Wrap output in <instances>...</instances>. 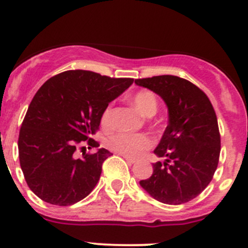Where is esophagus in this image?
<instances>
[{
	"instance_id": "1",
	"label": "esophagus",
	"mask_w": 248,
	"mask_h": 248,
	"mask_svg": "<svg viewBox=\"0 0 248 248\" xmlns=\"http://www.w3.org/2000/svg\"><path fill=\"white\" fill-rule=\"evenodd\" d=\"M122 157H124V158L127 161V163L129 164H134L137 162L136 158H132V157H128V156H122Z\"/></svg>"
}]
</instances>
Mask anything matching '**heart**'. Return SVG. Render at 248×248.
Wrapping results in <instances>:
<instances>
[{"mask_svg": "<svg viewBox=\"0 0 248 248\" xmlns=\"http://www.w3.org/2000/svg\"><path fill=\"white\" fill-rule=\"evenodd\" d=\"M132 104L145 116H152L156 114L158 104L156 96L151 91L142 90L132 97ZM101 124L104 128L111 126V107H107L102 112ZM154 141L149 136L137 133H124L119 132L107 139V146L112 151L128 157H139L152 146Z\"/></svg>", "mask_w": 248, "mask_h": 248, "instance_id": "b5f03b06", "label": "heart"}]
</instances>
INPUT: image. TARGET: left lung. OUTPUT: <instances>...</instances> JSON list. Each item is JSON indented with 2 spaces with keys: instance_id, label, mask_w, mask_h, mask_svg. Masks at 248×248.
<instances>
[{
  "instance_id": "1",
  "label": "left lung",
  "mask_w": 248,
  "mask_h": 248,
  "mask_svg": "<svg viewBox=\"0 0 248 248\" xmlns=\"http://www.w3.org/2000/svg\"><path fill=\"white\" fill-rule=\"evenodd\" d=\"M136 84L161 96L169 121L155 149L163 163L140 186L156 201L169 205L187 202L206 188L218 166L221 137L216 112L206 94L191 81L175 76L137 79Z\"/></svg>"
}]
</instances>
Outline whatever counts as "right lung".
Wrapping results in <instances>:
<instances>
[{"instance_id": "add662e5", "label": "right lung", "mask_w": 248, "mask_h": 248, "mask_svg": "<svg viewBox=\"0 0 248 248\" xmlns=\"http://www.w3.org/2000/svg\"><path fill=\"white\" fill-rule=\"evenodd\" d=\"M131 78H110L90 71H67L46 80L30 103L20 128L19 159L27 186L42 201L68 206L89 196L98 182L107 149L82 154L99 144L91 138L111 101L126 91Z\"/></svg>"}]
</instances>
